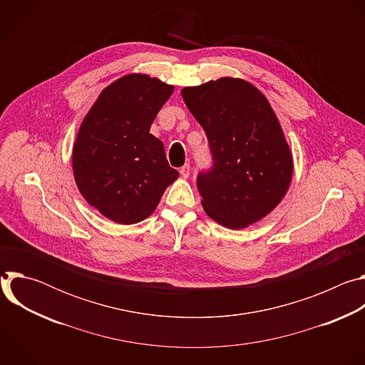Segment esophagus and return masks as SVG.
Here are the masks:
<instances>
[{
  "label": "esophagus",
  "mask_w": 365,
  "mask_h": 365,
  "mask_svg": "<svg viewBox=\"0 0 365 365\" xmlns=\"http://www.w3.org/2000/svg\"><path fill=\"white\" fill-rule=\"evenodd\" d=\"M180 175H182V178H189V175H190V165H185L182 169H180Z\"/></svg>",
  "instance_id": "esophagus-1"
}]
</instances>
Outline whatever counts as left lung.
Returning <instances> with one entry per match:
<instances>
[{
	"label": "left lung",
	"instance_id": "8db88e82",
	"mask_svg": "<svg viewBox=\"0 0 365 365\" xmlns=\"http://www.w3.org/2000/svg\"><path fill=\"white\" fill-rule=\"evenodd\" d=\"M182 96L212 153V168L196 179L205 212L231 230L269 215L289 189L293 159L267 98L238 78L186 86Z\"/></svg>",
	"mask_w": 365,
	"mask_h": 365
}]
</instances>
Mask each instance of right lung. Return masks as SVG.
Returning <instances> with one entry per match:
<instances>
[{"label":"right lung","instance_id":"1","mask_svg":"<svg viewBox=\"0 0 365 365\" xmlns=\"http://www.w3.org/2000/svg\"><path fill=\"white\" fill-rule=\"evenodd\" d=\"M173 86L125 75L101 92L83 118L72 153L75 182L108 220L130 225L150 217L178 178L150 127Z\"/></svg>","mask_w":365,"mask_h":365}]
</instances>
